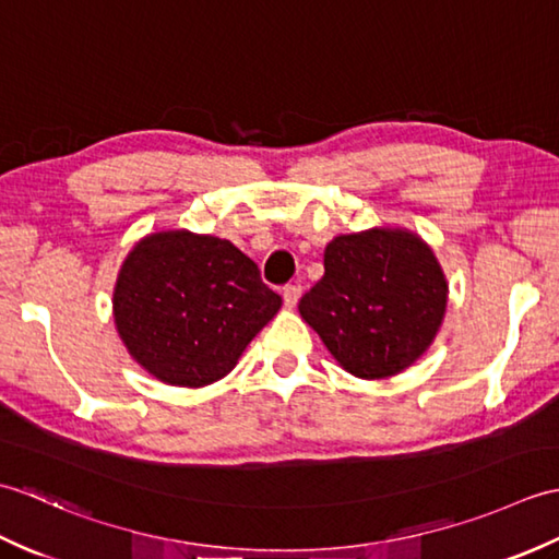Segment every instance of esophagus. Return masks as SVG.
Segmentation results:
<instances>
[{"mask_svg": "<svg viewBox=\"0 0 559 559\" xmlns=\"http://www.w3.org/2000/svg\"><path fill=\"white\" fill-rule=\"evenodd\" d=\"M300 295H302V288L298 283H290V286L283 288V302H286V307H295L300 300Z\"/></svg>", "mask_w": 559, "mask_h": 559, "instance_id": "34e87169", "label": "esophagus"}]
</instances>
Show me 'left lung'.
<instances>
[{
    "label": "left lung",
    "instance_id": "8db88e82",
    "mask_svg": "<svg viewBox=\"0 0 559 559\" xmlns=\"http://www.w3.org/2000/svg\"><path fill=\"white\" fill-rule=\"evenodd\" d=\"M447 307L432 249L403 230L341 235L324 252V276L300 314L355 377L406 370L430 346Z\"/></svg>",
    "mask_w": 559,
    "mask_h": 559
}]
</instances>
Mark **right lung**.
I'll return each instance as SVG.
<instances>
[{
    "label": "right lung",
    "mask_w": 559,
    "mask_h": 559,
    "mask_svg": "<svg viewBox=\"0 0 559 559\" xmlns=\"http://www.w3.org/2000/svg\"><path fill=\"white\" fill-rule=\"evenodd\" d=\"M115 324L134 360L175 386L228 374L278 312L281 295L233 242L187 230L156 233L127 257Z\"/></svg>",
    "instance_id": "right-lung-1"
}]
</instances>
